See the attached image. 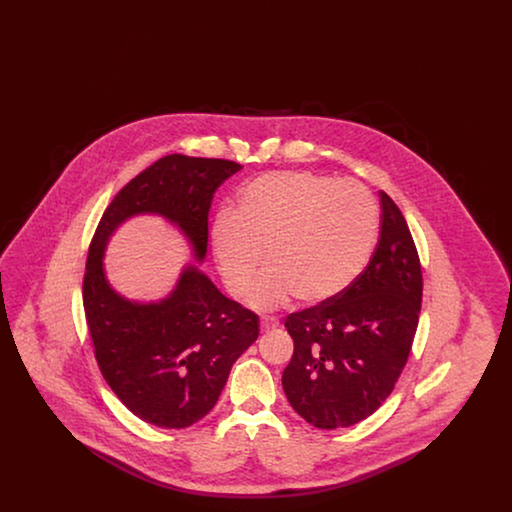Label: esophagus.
<instances>
[{"label":"esophagus","mask_w":512,"mask_h":512,"mask_svg":"<svg viewBox=\"0 0 512 512\" xmlns=\"http://www.w3.org/2000/svg\"><path fill=\"white\" fill-rule=\"evenodd\" d=\"M278 326V320L274 317H261V330H270V328H276Z\"/></svg>","instance_id":"esophagus-1"}]
</instances>
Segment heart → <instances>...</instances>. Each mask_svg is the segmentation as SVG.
I'll use <instances>...</instances> for the list:
<instances>
[{"label": "heart", "mask_w": 512, "mask_h": 512, "mask_svg": "<svg viewBox=\"0 0 512 512\" xmlns=\"http://www.w3.org/2000/svg\"><path fill=\"white\" fill-rule=\"evenodd\" d=\"M378 230V207L357 180L313 172H274L249 182L232 215L211 230L220 276L234 297L249 292L265 255L255 307L295 297L313 307L345 292L361 274Z\"/></svg>", "instance_id": "1"}]
</instances>
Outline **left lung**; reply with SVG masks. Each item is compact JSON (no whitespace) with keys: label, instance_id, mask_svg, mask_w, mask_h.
I'll list each match as a JSON object with an SVG mask.
<instances>
[{"label":"left lung","instance_id":"8db88e82","mask_svg":"<svg viewBox=\"0 0 512 512\" xmlns=\"http://www.w3.org/2000/svg\"><path fill=\"white\" fill-rule=\"evenodd\" d=\"M378 245L338 297L290 313L293 340L282 386L293 411L320 430L353 426L374 413L407 365L422 303V268L411 230L380 192Z\"/></svg>","mask_w":512,"mask_h":512}]
</instances>
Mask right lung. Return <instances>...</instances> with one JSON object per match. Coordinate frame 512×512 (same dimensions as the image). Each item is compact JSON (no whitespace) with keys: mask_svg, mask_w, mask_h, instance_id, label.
Segmentation results:
<instances>
[{"mask_svg":"<svg viewBox=\"0 0 512 512\" xmlns=\"http://www.w3.org/2000/svg\"><path fill=\"white\" fill-rule=\"evenodd\" d=\"M240 169L228 159L161 157L113 197L90 242L82 301L94 355L122 405L147 424L180 430L209 413L230 368L257 340L259 317L194 267L161 303L122 299L103 274L107 238L132 215L159 213L186 232L203 259L215 192Z\"/></svg>","mask_w":512,"mask_h":512,"instance_id":"1","label":"right lung"}]
</instances>
